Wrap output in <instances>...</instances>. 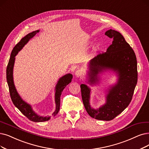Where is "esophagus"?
<instances>
[{
  "label": "esophagus",
  "instance_id": "esophagus-1",
  "mask_svg": "<svg viewBox=\"0 0 149 149\" xmlns=\"http://www.w3.org/2000/svg\"><path fill=\"white\" fill-rule=\"evenodd\" d=\"M82 74V71L81 70H76L75 72V76L77 77V78H79L81 76Z\"/></svg>",
  "mask_w": 149,
  "mask_h": 149
}]
</instances>
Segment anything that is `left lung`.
Wrapping results in <instances>:
<instances>
[{
    "label": "left lung",
    "instance_id": "obj_1",
    "mask_svg": "<svg viewBox=\"0 0 149 149\" xmlns=\"http://www.w3.org/2000/svg\"><path fill=\"white\" fill-rule=\"evenodd\" d=\"M105 35L113 38L112 43L106 52L89 62L88 82L91 85L97 84L98 74L109 70L117 74V84L109 88L105 104L97 109L92 108L89 103L91 88L82 84L81 90L83 104L88 115L95 119L109 121L126 109L132 101L138 81V70L135 53L122 34L110 29Z\"/></svg>",
    "mask_w": 149,
    "mask_h": 149
}]
</instances>
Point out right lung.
Here are the masks:
<instances>
[{"mask_svg":"<svg viewBox=\"0 0 149 149\" xmlns=\"http://www.w3.org/2000/svg\"><path fill=\"white\" fill-rule=\"evenodd\" d=\"M39 30H37V31L29 33V34L26 35L24 37L22 38L19 42L14 47L12 52H11L10 60L7 67V81L8 83L10 95L11 100H12L14 105L26 117H27L30 120L35 122H41L47 121L50 119L51 117H42L38 116L33 111L32 106L29 104L25 102L21 98L19 95L17 93L14 84L13 71L15 61V56L30 40V39L33 38L35 35L38 32H39ZM72 78L73 75L69 73L61 77L58 81L55 88L56 109L54 112L52 113V116L54 117L56 115H57L59 109H60L61 95L64 88L71 82Z\"/></svg>","mask_w":149,"mask_h":149,"instance_id":"add662e5","label":"right lung"}]
</instances>
